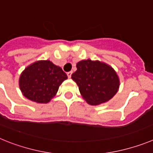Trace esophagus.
I'll use <instances>...</instances> for the list:
<instances>
[{"label": "esophagus", "mask_w": 153, "mask_h": 153, "mask_svg": "<svg viewBox=\"0 0 153 153\" xmlns=\"http://www.w3.org/2000/svg\"><path fill=\"white\" fill-rule=\"evenodd\" d=\"M67 76H68V78H70L71 77V75H72V72L70 71V72H68L67 73Z\"/></svg>", "instance_id": "1"}]
</instances>
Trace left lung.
Returning <instances> with one entry per match:
<instances>
[{"label":"left lung","mask_w":153,"mask_h":153,"mask_svg":"<svg viewBox=\"0 0 153 153\" xmlns=\"http://www.w3.org/2000/svg\"><path fill=\"white\" fill-rule=\"evenodd\" d=\"M71 78L76 83L86 102L97 106L111 100L120 88V78L114 69L99 60H83L76 63Z\"/></svg>","instance_id":"8db88e82"}]
</instances>
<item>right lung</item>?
I'll return each instance as SVG.
<instances>
[{
    "label": "right lung",
    "mask_w": 153,
    "mask_h": 153,
    "mask_svg": "<svg viewBox=\"0 0 153 153\" xmlns=\"http://www.w3.org/2000/svg\"><path fill=\"white\" fill-rule=\"evenodd\" d=\"M67 74L51 61L38 60L27 66L19 78V87L27 99L47 103L54 97Z\"/></svg>",
    "instance_id": "obj_1"
}]
</instances>
